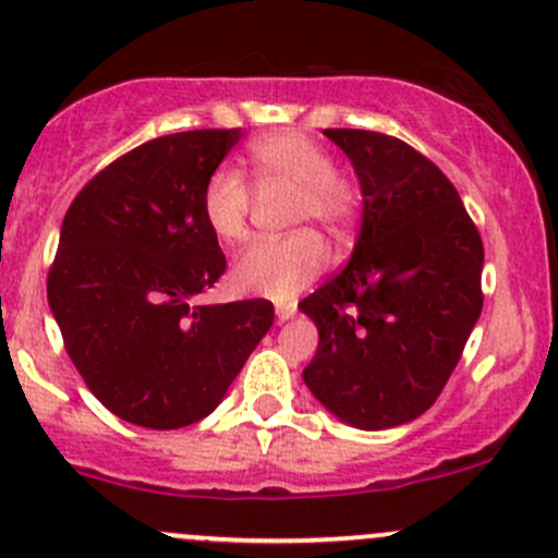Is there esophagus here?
<instances>
[{
	"label": "esophagus",
	"mask_w": 558,
	"mask_h": 558,
	"mask_svg": "<svg viewBox=\"0 0 558 558\" xmlns=\"http://www.w3.org/2000/svg\"><path fill=\"white\" fill-rule=\"evenodd\" d=\"M275 315H278V324H286V320L294 318V315H296V305H294V302H289V305H278Z\"/></svg>",
	"instance_id": "esophagus-1"
}]
</instances>
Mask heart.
Here are the masks:
<instances>
[{
  "instance_id": "b5f03b06",
  "label": "heart",
  "mask_w": 558,
  "mask_h": 558,
  "mask_svg": "<svg viewBox=\"0 0 558 558\" xmlns=\"http://www.w3.org/2000/svg\"><path fill=\"white\" fill-rule=\"evenodd\" d=\"M253 174L262 185H294L289 221L294 227L318 221L329 232H342L353 221L359 194L335 170L331 156L300 132H272L251 143ZM251 185L234 167H218L202 189V221L223 245L243 243L251 216ZM329 264V247L315 232H296L283 240H264L247 247L232 267V286L243 294L286 302L313 283Z\"/></svg>"
}]
</instances>
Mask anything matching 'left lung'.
I'll return each mask as SVG.
<instances>
[{"mask_svg": "<svg viewBox=\"0 0 558 558\" xmlns=\"http://www.w3.org/2000/svg\"><path fill=\"white\" fill-rule=\"evenodd\" d=\"M362 185L351 262L300 302L318 329L302 378L342 424L378 432L435 404L481 318L483 243L459 191L388 134L324 129Z\"/></svg>", "mask_w": 558, "mask_h": 558, "instance_id": "1", "label": "left lung"}]
</instances>
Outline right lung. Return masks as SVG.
<instances>
[{
    "mask_svg": "<svg viewBox=\"0 0 558 558\" xmlns=\"http://www.w3.org/2000/svg\"><path fill=\"white\" fill-rule=\"evenodd\" d=\"M240 137L150 140L99 172L61 223L50 313L94 397L129 424L180 429L210 415L275 320L267 300H196L227 269L202 189Z\"/></svg>",
    "mask_w": 558,
    "mask_h": 558,
    "instance_id": "1",
    "label": "right lung"
}]
</instances>
